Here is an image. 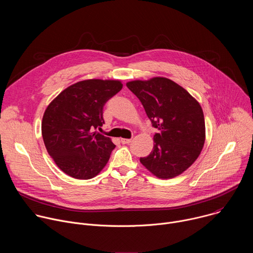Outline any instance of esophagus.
I'll list each match as a JSON object with an SVG mask.
<instances>
[{
  "mask_svg": "<svg viewBox=\"0 0 253 253\" xmlns=\"http://www.w3.org/2000/svg\"><path fill=\"white\" fill-rule=\"evenodd\" d=\"M132 141V139H126V138H121V143L122 144H129Z\"/></svg>",
  "mask_w": 253,
  "mask_h": 253,
  "instance_id": "obj_1",
  "label": "esophagus"
}]
</instances>
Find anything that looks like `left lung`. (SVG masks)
Segmentation results:
<instances>
[{"label": "left lung", "mask_w": 253, "mask_h": 253, "mask_svg": "<svg viewBox=\"0 0 253 253\" xmlns=\"http://www.w3.org/2000/svg\"><path fill=\"white\" fill-rule=\"evenodd\" d=\"M128 89L140 100L152 126L153 150L140 162L158 178L178 176L199 156L205 141V122L199 103L170 79L131 81Z\"/></svg>", "instance_id": "left-lung-1"}]
</instances>
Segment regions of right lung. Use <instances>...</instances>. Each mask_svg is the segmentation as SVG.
Here are the masks:
<instances>
[{"label": "right lung", "mask_w": 253, "mask_h": 253, "mask_svg": "<svg viewBox=\"0 0 253 253\" xmlns=\"http://www.w3.org/2000/svg\"><path fill=\"white\" fill-rule=\"evenodd\" d=\"M123 85L118 80H84L62 91L47 107L42 136L57 166L76 179L99 174L115 145L97 131L104 124L103 108Z\"/></svg>", "instance_id": "obj_1"}]
</instances>
